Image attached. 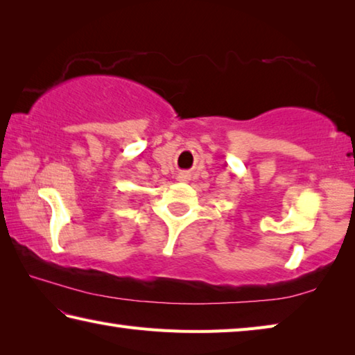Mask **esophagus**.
<instances>
[{"label":"esophagus","mask_w":355,"mask_h":355,"mask_svg":"<svg viewBox=\"0 0 355 355\" xmlns=\"http://www.w3.org/2000/svg\"><path fill=\"white\" fill-rule=\"evenodd\" d=\"M178 179H179V181H181V182H187V181H190V176H189V173H181V174H179V176H178Z\"/></svg>","instance_id":"obj_1"}]
</instances>
